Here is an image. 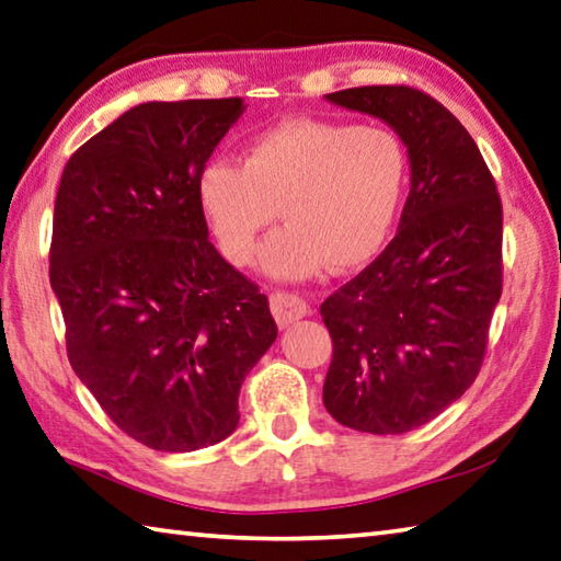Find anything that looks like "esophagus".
Segmentation results:
<instances>
[{
	"label": "esophagus",
	"instance_id": "34e87169",
	"mask_svg": "<svg viewBox=\"0 0 561 561\" xmlns=\"http://www.w3.org/2000/svg\"><path fill=\"white\" fill-rule=\"evenodd\" d=\"M270 307L274 313V321H277L279 329H287L294 321H299L307 316L309 307L307 301L299 299L297 294H287V291H277L270 297Z\"/></svg>",
	"mask_w": 561,
	"mask_h": 561
}]
</instances>
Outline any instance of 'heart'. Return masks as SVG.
<instances>
[{"label":"heart","instance_id":"heart-1","mask_svg":"<svg viewBox=\"0 0 561 561\" xmlns=\"http://www.w3.org/2000/svg\"><path fill=\"white\" fill-rule=\"evenodd\" d=\"M410 161L400 137L380 125L294 117L245 141L240 164L210 159L196 198L222 257L248 267L274 218L284 230L264 250L274 279L323 270L353 272L390 242Z\"/></svg>","mask_w":561,"mask_h":561}]
</instances>
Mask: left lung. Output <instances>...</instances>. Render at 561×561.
Here are the masks:
<instances>
[{
	"mask_svg": "<svg viewBox=\"0 0 561 561\" xmlns=\"http://www.w3.org/2000/svg\"><path fill=\"white\" fill-rule=\"evenodd\" d=\"M325 100L394 129L410 196L380 257L321 304L333 339L323 404L351 430L402 434L481 370L503 291L501 196L466 127L422 90L365 85Z\"/></svg>",
	"mask_w": 561,
	"mask_h": 561,
	"instance_id": "left-lung-1",
	"label": "left lung"
}]
</instances>
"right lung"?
<instances>
[{"label":"right lung","mask_w":561,"mask_h":561,"mask_svg":"<svg viewBox=\"0 0 561 561\" xmlns=\"http://www.w3.org/2000/svg\"><path fill=\"white\" fill-rule=\"evenodd\" d=\"M240 98L141 103L68 159L50 289L68 360L131 439L196 451L240 422L245 375L277 339L270 301L208 240L196 176Z\"/></svg>","instance_id":"add662e5"}]
</instances>
